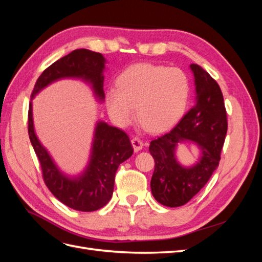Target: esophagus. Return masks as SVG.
<instances>
[{
  "label": "esophagus",
  "instance_id": "esophagus-1",
  "mask_svg": "<svg viewBox=\"0 0 262 262\" xmlns=\"http://www.w3.org/2000/svg\"><path fill=\"white\" fill-rule=\"evenodd\" d=\"M131 143H132V145H133L134 152H139V150H141L142 147H143V141H142V140L139 139V138H137V137L132 138Z\"/></svg>",
  "mask_w": 262,
  "mask_h": 262
}]
</instances>
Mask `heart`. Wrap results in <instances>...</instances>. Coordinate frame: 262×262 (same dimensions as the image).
<instances>
[{
	"label": "heart",
	"instance_id": "b5f03b06",
	"mask_svg": "<svg viewBox=\"0 0 262 262\" xmlns=\"http://www.w3.org/2000/svg\"><path fill=\"white\" fill-rule=\"evenodd\" d=\"M117 89L106 92L109 116L120 126L136 118L150 132H163L184 116L190 82L184 71L152 63H138L117 77Z\"/></svg>",
	"mask_w": 262,
	"mask_h": 262
}]
</instances>
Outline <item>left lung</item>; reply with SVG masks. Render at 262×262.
<instances>
[{"mask_svg":"<svg viewBox=\"0 0 262 262\" xmlns=\"http://www.w3.org/2000/svg\"><path fill=\"white\" fill-rule=\"evenodd\" d=\"M195 83L194 106L177 125L149 143L155 161L150 189L157 202L169 208L186 204L200 191L217 168L226 132L227 119L223 94L216 81L198 64H190ZM191 140L203 155L193 168L186 169L174 157L177 144Z\"/></svg>","mask_w":262,"mask_h":262,"instance_id":"obj_1","label":"left lung"}]
</instances>
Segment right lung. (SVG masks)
<instances>
[{"mask_svg":"<svg viewBox=\"0 0 262 262\" xmlns=\"http://www.w3.org/2000/svg\"><path fill=\"white\" fill-rule=\"evenodd\" d=\"M105 58L101 53L76 49L47 68L34 86L31 98L50 83L63 77H77L92 84L94 93L102 100L104 93ZM28 134L41 166L46 186L63 204L82 212L96 211L112 199L116 171L119 165L133 154V147L126 133L98 122L93 142L92 156L84 173L71 179L58 169L49 153L37 139L34 130L33 107L28 109Z\"/></svg>","mask_w":262,"mask_h":262,"instance_id":"obj_1","label":"right lung"}]
</instances>
